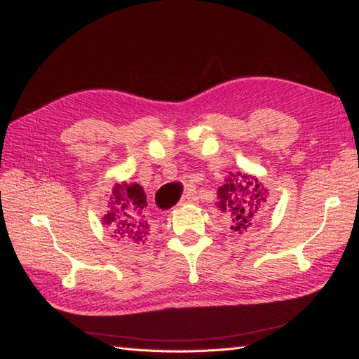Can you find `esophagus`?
I'll use <instances>...</instances> for the list:
<instances>
[{"label": "esophagus", "mask_w": 359, "mask_h": 359, "mask_svg": "<svg viewBox=\"0 0 359 359\" xmlns=\"http://www.w3.org/2000/svg\"><path fill=\"white\" fill-rule=\"evenodd\" d=\"M197 199V196L194 191H188L184 197H182V201L179 202V205H185V203H191Z\"/></svg>", "instance_id": "34e87169"}]
</instances>
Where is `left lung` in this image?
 <instances>
[{"label":"left lung","mask_w":359,"mask_h":359,"mask_svg":"<svg viewBox=\"0 0 359 359\" xmlns=\"http://www.w3.org/2000/svg\"><path fill=\"white\" fill-rule=\"evenodd\" d=\"M217 203L231 216V230L247 231L262 219L266 205V189L250 174H231L226 184L219 188Z\"/></svg>","instance_id":"1"}]
</instances>
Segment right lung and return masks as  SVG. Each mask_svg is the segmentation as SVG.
<instances>
[{"mask_svg":"<svg viewBox=\"0 0 359 359\" xmlns=\"http://www.w3.org/2000/svg\"><path fill=\"white\" fill-rule=\"evenodd\" d=\"M147 194L137 184H118L112 188L109 212L103 222L109 225L116 238L126 243H144L149 236L147 217Z\"/></svg>","mask_w":359,"mask_h":359,"instance_id":"add662e5","label":"right lung"}]
</instances>
